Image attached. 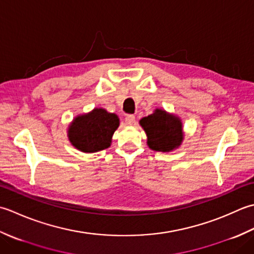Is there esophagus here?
<instances>
[{
  "instance_id": "obj_1",
  "label": "esophagus",
  "mask_w": 254,
  "mask_h": 254,
  "mask_svg": "<svg viewBox=\"0 0 254 254\" xmlns=\"http://www.w3.org/2000/svg\"><path fill=\"white\" fill-rule=\"evenodd\" d=\"M134 115H131V114H129V115H126V117H125V122H126V124L127 125H129V126H131V125H133L134 124Z\"/></svg>"
}]
</instances>
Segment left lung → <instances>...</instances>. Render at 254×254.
Returning a JSON list of instances; mask_svg holds the SVG:
<instances>
[{"instance_id": "8db88e82", "label": "left lung", "mask_w": 254, "mask_h": 254, "mask_svg": "<svg viewBox=\"0 0 254 254\" xmlns=\"http://www.w3.org/2000/svg\"><path fill=\"white\" fill-rule=\"evenodd\" d=\"M146 131L150 149L154 151L170 152L180 147L183 141V127L180 118L157 108L153 114L140 120Z\"/></svg>"}]
</instances>
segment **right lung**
Masks as SVG:
<instances>
[{
	"label": "right lung",
	"instance_id": "obj_1",
	"mask_svg": "<svg viewBox=\"0 0 254 254\" xmlns=\"http://www.w3.org/2000/svg\"><path fill=\"white\" fill-rule=\"evenodd\" d=\"M120 126V118L104 108L76 116L70 124L68 137L72 146L82 152H97L111 146L112 137Z\"/></svg>",
	"mask_w": 254,
	"mask_h": 254
}]
</instances>
